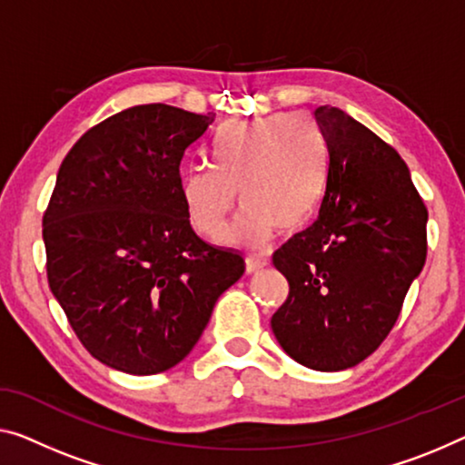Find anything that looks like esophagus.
Instances as JSON below:
<instances>
[{
    "label": "esophagus",
    "instance_id": "1",
    "mask_svg": "<svg viewBox=\"0 0 465 465\" xmlns=\"http://www.w3.org/2000/svg\"><path fill=\"white\" fill-rule=\"evenodd\" d=\"M269 265V261L265 256H256V254H248L246 256V272L248 273H259Z\"/></svg>",
    "mask_w": 465,
    "mask_h": 465
}]
</instances>
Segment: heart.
Instances as JSON below:
<instances>
[{
  "instance_id": "b5f03b06",
  "label": "heart",
  "mask_w": 465,
  "mask_h": 465,
  "mask_svg": "<svg viewBox=\"0 0 465 465\" xmlns=\"http://www.w3.org/2000/svg\"><path fill=\"white\" fill-rule=\"evenodd\" d=\"M322 131L304 114L230 121L209 145V166L182 175V200L200 235L217 240L240 203L246 204L227 240L259 248L275 227L296 230L311 217L323 188Z\"/></svg>"
}]
</instances>
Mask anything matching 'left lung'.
Returning <instances> with one entry per match:
<instances>
[{"label": "left lung", "mask_w": 465, "mask_h": 465, "mask_svg": "<svg viewBox=\"0 0 465 465\" xmlns=\"http://www.w3.org/2000/svg\"><path fill=\"white\" fill-rule=\"evenodd\" d=\"M328 145L320 217L273 254L290 283L277 342L317 371L361 363L382 344L426 262L428 211L399 152L341 108L315 110Z\"/></svg>", "instance_id": "8db88e82"}]
</instances>
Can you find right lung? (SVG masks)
Returning a JSON list of instances; mask_svg holds the SVG:
<instances>
[{
	"label": "right lung",
	"mask_w": 465,
	"mask_h": 465,
	"mask_svg": "<svg viewBox=\"0 0 465 465\" xmlns=\"http://www.w3.org/2000/svg\"><path fill=\"white\" fill-rule=\"evenodd\" d=\"M213 114L142 104L89 129L44 214L47 282L81 344L150 376L183 361L244 259L192 230L179 164Z\"/></svg>",
	"instance_id": "right-lung-1"
}]
</instances>
